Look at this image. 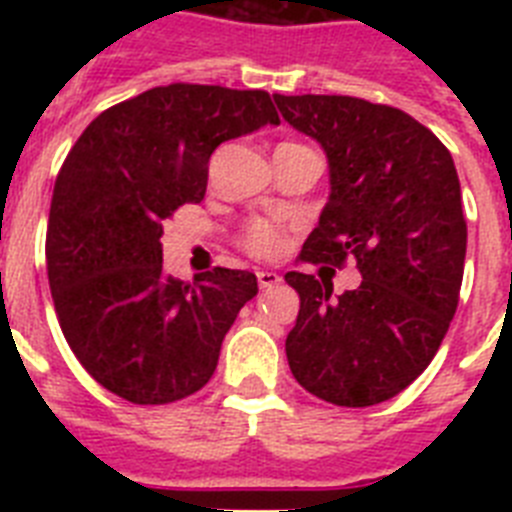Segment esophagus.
I'll list each match as a JSON object with an SVG mask.
<instances>
[{"instance_id": "1", "label": "esophagus", "mask_w": 512, "mask_h": 512, "mask_svg": "<svg viewBox=\"0 0 512 512\" xmlns=\"http://www.w3.org/2000/svg\"><path fill=\"white\" fill-rule=\"evenodd\" d=\"M256 279H259L261 289H271L282 282V277H279L277 271H256Z\"/></svg>"}]
</instances>
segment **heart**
I'll use <instances>...</instances> for the list:
<instances>
[{
  "label": "heart",
  "instance_id": "1",
  "mask_svg": "<svg viewBox=\"0 0 512 512\" xmlns=\"http://www.w3.org/2000/svg\"><path fill=\"white\" fill-rule=\"evenodd\" d=\"M284 243H287V238H284L282 228L269 223V220H251L241 235L243 251L256 256V259H274L282 253Z\"/></svg>",
  "mask_w": 512,
  "mask_h": 512
}]
</instances>
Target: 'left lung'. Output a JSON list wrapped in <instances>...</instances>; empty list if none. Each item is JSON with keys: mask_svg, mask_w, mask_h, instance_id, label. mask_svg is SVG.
I'll list each match as a JSON object with an SVG mask.
<instances>
[{"mask_svg": "<svg viewBox=\"0 0 512 512\" xmlns=\"http://www.w3.org/2000/svg\"><path fill=\"white\" fill-rule=\"evenodd\" d=\"M284 120L323 146L330 200L300 253L361 284L333 295L315 274L287 271L300 315L287 361L310 395L369 408L423 374L459 305L467 220L449 148L408 112L341 94H274Z\"/></svg>", "mask_w": 512, "mask_h": 512, "instance_id": "1", "label": "left lung"}]
</instances>
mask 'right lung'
<instances>
[{
  "mask_svg": "<svg viewBox=\"0 0 512 512\" xmlns=\"http://www.w3.org/2000/svg\"><path fill=\"white\" fill-rule=\"evenodd\" d=\"M279 125L264 89L153 87L104 110L58 171L45 261L58 323L81 366L133 405H169L210 382L225 333L256 297L251 271L164 277L161 233L205 200L220 143Z\"/></svg>",
  "mask_w": 512,
  "mask_h": 512,
  "instance_id": "right-lung-1",
  "label": "right lung"
}]
</instances>
